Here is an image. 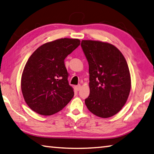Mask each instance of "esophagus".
I'll list each match as a JSON object with an SVG mask.
<instances>
[{"label":"esophagus","mask_w":154,"mask_h":154,"mask_svg":"<svg viewBox=\"0 0 154 154\" xmlns=\"http://www.w3.org/2000/svg\"><path fill=\"white\" fill-rule=\"evenodd\" d=\"M81 88V85H78L77 86H76V89L77 90V91H80Z\"/></svg>","instance_id":"esophagus-1"}]
</instances>
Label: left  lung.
Listing matches in <instances>:
<instances>
[{"mask_svg": "<svg viewBox=\"0 0 154 154\" xmlns=\"http://www.w3.org/2000/svg\"><path fill=\"white\" fill-rule=\"evenodd\" d=\"M81 47L89 65L90 94L86 105L98 117H111L121 111L131 90L126 60L109 43L82 40Z\"/></svg>", "mask_w": 154, "mask_h": 154, "instance_id": "1", "label": "left lung"}]
</instances>
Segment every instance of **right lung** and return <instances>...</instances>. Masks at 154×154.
Instances as JSON below:
<instances>
[{
    "label": "right lung",
    "mask_w": 154,
    "mask_h": 154,
    "mask_svg": "<svg viewBox=\"0 0 154 154\" xmlns=\"http://www.w3.org/2000/svg\"><path fill=\"white\" fill-rule=\"evenodd\" d=\"M80 44L78 39L62 38L40 46L23 69L21 91L27 105L39 115L59 112L74 97L64 60Z\"/></svg>",
    "instance_id": "right-lung-1"
}]
</instances>
